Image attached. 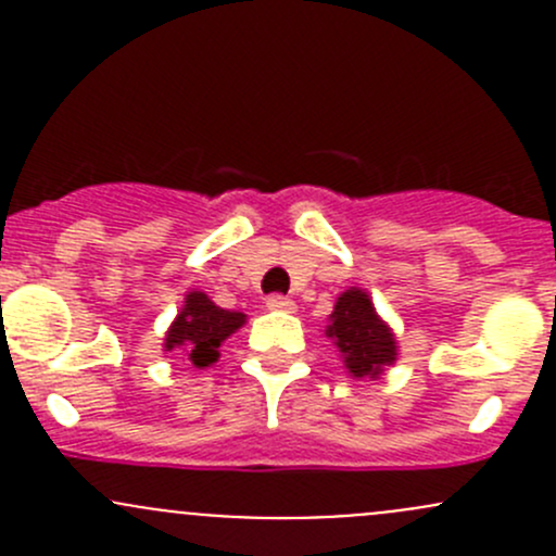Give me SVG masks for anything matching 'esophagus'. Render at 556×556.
Masks as SVG:
<instances>
[{
  "label": "esophagus",
  "instance_id": "obj_1",
  "mask_svg": "<svg viewBox=\"0 0 556 556\" xmlns=\"http://www.w3.org/2000/svg\"><path fill=\"white\" fill-rule=\"evenodd\" d=\"M266 306H268V309H271V312H295V301H290L288 295H279V293L268 295Z\"/></svg>",
  "mask_w": 556,
  "mask_h": 556
}]
</instances>
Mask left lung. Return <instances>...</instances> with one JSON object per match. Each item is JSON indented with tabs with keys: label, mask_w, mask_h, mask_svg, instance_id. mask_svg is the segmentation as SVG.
<instances>
[{
	"label": "left lung",
	"mask_w": 556,
	"mask_h": 556,
	"mask_svg": "<svg viewBox=\"0 0 556 556\" xmlns=\"http://www.w3.org/2000/svg\"><path fill=\"white\" fill-rule=\"evenodd\" d=\"M333 323L325 333L336 341L346 368L355 377H379L395 361V339L379 319L371 299L363 290H346L330 314Z\"/></svg>",
	"instance_id": "1"
}]
</instances>
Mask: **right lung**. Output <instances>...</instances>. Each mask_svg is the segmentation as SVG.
Masks as SVG:
<instances>
[{"mask_svg":"<svg viewBox=\"0 0 556 556\" xmlns=\"http://www.w3.org/2000/svg\"><path fill=\"white\" fill-rule=\"evenodd\" d=\"M244 325L242 312H228L212 304L204 293H190L166 333V352L182 346L193 366L204 368L217 361V346Z\"/></svg>","mask_w":556,"mask_h":556,"instance_id":"right-lung-1","label":"right lung"}]
</instances>
